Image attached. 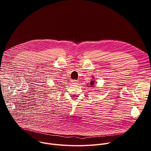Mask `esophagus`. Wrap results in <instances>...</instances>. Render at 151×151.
I'll return each instance as SVG.
<instances>
[{
	"instance_id": "esophagus-1",
	"label": "esophagus",
	"mask_w": 151,
	"mask_h": 151,
	"mask_svg": "<svg viewBox=\"0 0 151 151\" xmlns=\"http://www.w3.org/2000/svg\"><path fill=\"white\" fill-rule=\"evenodd\" d=\"M71 82H72V83H77L78 81H76V80H72Z\"/></svg>"
}]
</instances>
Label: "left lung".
Listing matches in <instances>:
<instances>
[{
  "label": "left lung",
  "instance_id": "obj_1",
  "mask_svg": "<svg viewBox=\"0 0 151 151\" xmlns=\"http://www.w3.org/2000/svg\"><path fill=\"white\" fill-rule=\"evenodd\" d=\"M88 84L90 85L88 87H92L94 85V81H91L90 83H88Z\"/></svg>",
  "mask_w": 151,
  "mask_h": 151
}]
</instances>
